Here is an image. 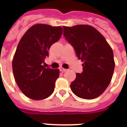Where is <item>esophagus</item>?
<instances>
[{
  "label": "esophagus",
  "mask_w": 127,
  "mask_h": 127,
  "mask_svg": "<svg viewBox=\"0 0 127 127\" xmlns=\"http://www.w3.org/2000/svg\"><path fill=\"white\" fill-rule=\"evenodd\" d=\"M60 71H62V72H64V71H67V69H64V68H62V67H60Z\"/></svg>",
  "instance_id": "34e87169"
}]
</instances>
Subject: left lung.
I'll return each mask as SVG.
<instances>
[{
    "label": "left lung",
    "mask_w": 127,
    "mask_h": 127,
    "mask_svg": "<svg viewBox=\"0 0 127 127\" xmlns=\"http://www.w3.org/2000/svg\"><path fill=\"white\" fill-rule=\"evenodd\" d=\"M64 36L83 62L82 73H76L71 91L80 98L93 99L106 90L115 68L113 52L99 31L88 25L63 26Z\"/></svg>",
    "instance_id": "left-lung-1"
}]
</instances>
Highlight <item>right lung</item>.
<instances>
[{
	"mask_svg": "<svg viewBox=\"0 0 127 127\" xmlns=\"http://www.w3.org/2000/svg\"><path fill=\"white\" fill-rule=\"evenodd\" d=\"M63 34L60 26L36 24L28 30L17 46L12 70L21 92L34 100L49 97L54 91L59 70L43 65L49 50Z\"/></svg>",
	"mask_w": 127,
	"mask_h": 127,
	"instance_id": "add662e5",
	"label": "right lung"
}]
</instances>
